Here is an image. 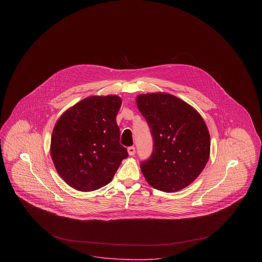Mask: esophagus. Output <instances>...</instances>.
I'll return each mask as SVG.
<instances>
[{"mask_svg":"<svg viewBox=\"0 0 262 262\" xmlns=\"http://www.w3.org/2000/svg\"><path fill=\"white\" fill-rule=\"evenodd\" d=\"M135 152H136V149H135V147H134V146H130V147H128V153H129V155H130V156L134 155V154H135Z\"/></svg>","mask_w":262,"mask_h":262,"instance_id":"1","label":"esophagus"}]
</instances>
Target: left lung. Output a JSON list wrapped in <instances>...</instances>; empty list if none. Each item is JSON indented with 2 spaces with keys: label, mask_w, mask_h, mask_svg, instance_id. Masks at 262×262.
<instances>
[{
  "label": "left lung",
  "mask_w": 262,
  "mask_h": 262,
  "mask_svg": "<svg viewBox=\"0 0 262 262\" xmlns=\"http://www.w3.org/2000/svg\"><path fill=\"white\" fill-rule=\"evenodd\" d=\"M136 103L153 138V152L140 165L145 180L165 192L185 188L210 157L211 140L204 119L185 101L166 93L139 95Z\"/></svg>",
  "instance_id": "obj_1"
}]
</instances>
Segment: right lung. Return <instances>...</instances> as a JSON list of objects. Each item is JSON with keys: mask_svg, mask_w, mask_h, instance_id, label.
Returning a JSON list of instances; mask_svg holds the SVG:
<instances>
[{"mask_svg": "<svg viewBox=\"0 0 262 262\" xmlns=\"http://www.w3.org/2000/svg\"><path fill=\"white\" fill-rule=\"evenodd\" d=\"M122 100L116 95L85 98L57 120L50 144L56 171L70 186L92 191L108 185L128 157L120 144L116 116Z\"/></svg>", "mask_w": 262, "mask_h": 262, "instance_id": "add662e5", "label": "right lung"}]
</instances>
